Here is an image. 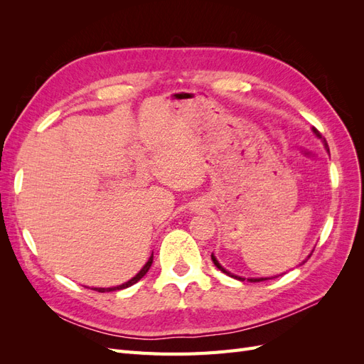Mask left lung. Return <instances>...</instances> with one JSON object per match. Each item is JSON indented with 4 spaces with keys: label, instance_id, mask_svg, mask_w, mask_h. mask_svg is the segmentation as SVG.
I'll return each instance as SVG.
<instances>
[{
    "label": "left lung",
    "instance_id": "1",
    "mask_svg": "<svg viewBox=\"0 0 364 364\" xmlns=\"http://www.w3.org/2000/svg\"><path fill=\"white\" fill-rule=\"evenodd\" d=\"M313 132H314V134H316V136H317V138H321V139L323 141V144H325V147L328 149V146H326V141H325V138H322V135H321V132H318V130H317V129H314V127H313ZM328 151H329V150H328ZM310 257H311V253H310ZM310 257H308V258H310ZM211 259H213V262H214V266H215V267H217L218 270H222L223 273H226V274H228V277H232V278H235V279H238V281H245V279H246V278H241V277H237V274H232V273H230V272H228V270H226L225 267H222V266H220V262H218V261H217V258L214 257V253H211ZM305 261H306V259H305ZM305 261H304V262H305ZM304 262H302V264H304ZM266 279H269V278H247V281H249V282H259V281H266Z\"/></svg>",
    "mask_w": 364,
    "mask_h": 364
}]
</instances>
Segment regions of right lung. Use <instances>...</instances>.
Listing matches in <instances>:
<instances>
[{
	"instance_id": "right-lung-1",
	"label": "right lung",
	"mask_w": 364,
	"mask_h": 364,
	"mask_svg": "<svg viewBox=\"0 0 364 364\" xmlns=\"http://www.w3.org/2000/svg\"><path fill=\"white\" fill-rule=\"evenodd\" d=\"M151 262H153V253H151V257L149 258V261L146 262V266L142 267L134 278H132L130 281H127V282H124V284H121V285H117V287H109V289H98V287H95V289H92V290H95V291H100V293H105V291H115V290H123V289H127V287H130V285H134V284H136L142 277H144V274L149 272V269H150V266H151Z\"/></svg>"
}]
</instances>
